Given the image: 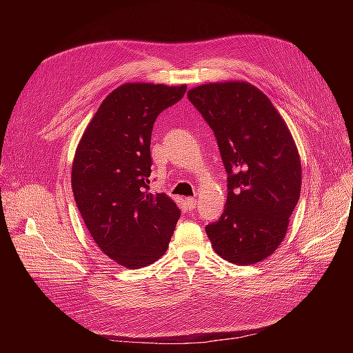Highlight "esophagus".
<instances>
[{"instance_id": "1", "label": "esophagus", "mask_w": 353, "mask_h": 353, "mask_svg": "<svg viewBox=\"0 0 353 353\" xmlns=\"http://www.w3.org/2000/svg\"><path fill=\"white\" fill-rule=\"evenodd\" d=\"M185 205H187V208H188L190 210H193V209H196V206H197V201H196V199H193V197H187V199H185Z\"/></svg>"}]
</instances>
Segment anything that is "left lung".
Returning a JSON list of instances; mask_svg holds the SVG:
<instances>
[{"label": "left lung", "instance_id": "1", "mask_svg": "<svg viewBox=\"0 0 353 353\" xmlns=\"http://www.w3.org/2000/svg\"><path fill=\"white\" fill-rule=\"evenodd\" d=\"M187 95L215 132L228 174L225 209L206 225L212 248L231 263L261 262L279 249L301 197L302 165L290 130L249 82L205 83Z\"/></svg>", "mask_w": 353, "mask_h": 353}]
</instances>
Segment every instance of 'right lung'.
Masks as SVG:
<instances>
[{
  "label": "right lung",
  "instance_id": "obj_1",
  "mask_svg": "<svg viewBox=\"0 0 353 353\" xmlns=\"http://www.w3.org/2000/svg\"><path fill=\"white\" fill-rule=\"evenodd\" d=\"M187 85L130 82L95 112L74 153L72 190L92 240L110 259L138 270L165 254L181 210L150 193L156 117L184 97Z\"/></svg>",
  "mask_w": 353,
  "mask_h": 353
}]
</instances>
